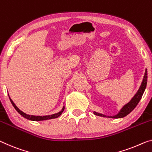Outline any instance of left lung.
I'll return each mask as SVG.
<instances>
[{"label": "left lung", "instance_id": "8db88e82", "mask_svg": "<svg viewBox=\"0 0 152 152\" xmlns=\"http://www.w3.org/2000/svg\"><path fill=\"white\" fill-rule=\"evenodd\" d=\"M147 81H148V71H147L146 69L143 81H142V83L141 86H140L138 92H137V94L134 96V97L132 98L131 100H130L128 103L125 104V105L122 107V109H121L120 111L118 113V114H117V115L114 116H106L104 115H102V114L96 113V112H94V114L96 115L105 117V118H107V117H108V118H124V117L126 116L135 108V107H137V105L138 104V103L140 101V100L141 99L142 96H143L144 91L146 88Z\"/></svg>", "mask_w": 152, "mask_h": 152}]
</instances>
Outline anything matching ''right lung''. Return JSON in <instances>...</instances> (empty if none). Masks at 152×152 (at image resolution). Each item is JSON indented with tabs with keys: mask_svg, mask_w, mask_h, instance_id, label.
<instances>
[{
	"mask_svg": "<svg viewBox=\"0 0 152 152\" xmlns=\"http://www.w3.org/2000/svg\"><path fill=\"white\" fill-rule=\"evenodd\" d=\"M9 99L11 100V102L12 103L13 106L14 107V108L15 109V110L17 111L18 113H19L21 115H22L24 118L28 119V120H32V121H43V120H50V119H54V118H57L58 117H59L61 114L62 113L63 111L64 110V106L63 107V108L62 109V110L60 112H58L57 113L53 114V115H44V116H36V115H28V114L24 113V112L20 110L18 108V107L14 104V102H13V100L11 99V98L9 97Z\"/></svg>",
	"mask_w": 152,
	"mask_h": 152,
	"instance_id": "1",
	"label": "right lung"
}]
</instances>
